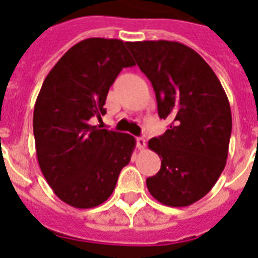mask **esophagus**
Wrapping results in <instances>:
<instances>
[{"instance_id": "1", "label": "esophagus", "mask_w": 258, "mask_h": 258, "mask_svg": "<svg viewBox=\"0 0 258 258\" xmlns=\"http://www.w3.org/2000/svg\"><path fill=\"white\" fill-rule=\"evenodd\" d=\"M137 147L139 150H143L146 147V139L143 137L137 138Z\"/></svg>"}]
</instances>
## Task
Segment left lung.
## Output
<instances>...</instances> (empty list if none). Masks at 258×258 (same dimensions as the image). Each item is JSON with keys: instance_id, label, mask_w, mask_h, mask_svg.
<instances>
[{"instance_id": "left-lung-1", "label": "left lung", "mask_w": 258, "mask_h": 258, "mask_svg": "<svg viewBox=\"0 0 258 258\" xmlns=\"http://www.w3.org/2000/svg\"><path fill=\"white\" fill-rule=\"evenodd\" d=\"M130 50L153 84L158 115L171 120L163 135L149 141L162 165L146 179L147 188L166 206H188L212 190L226 165L228 96L208 62L180 42L137 41Z\"/></svg>"}]
</instances>
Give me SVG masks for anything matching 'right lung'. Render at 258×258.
<instances>
[{"instance_id":"1","label":"right lung","mask_w":258,"mask_h":258,"mask_svg":"<svg viewBox=\"0 0 258 258\" xmlns=\"http://www.w3.org/2000/svg\"><path fill=\"white\" fill-rule=\"evenodd\" d=\"M128 45L100 37L78 42L48 74L34 104L40 169L54 194L74 208L108 200L135 149L130 134L91 124L105 113L107 93L120 71L135 66Z\"/></svg>"}]
</instances>
